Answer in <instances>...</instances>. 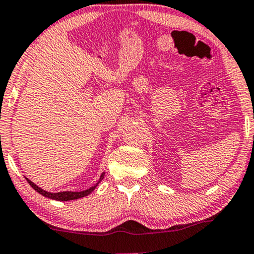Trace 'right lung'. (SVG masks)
<instances>
[{
	"label": "right lung",
	"mask_w": 254,
	"mask_h": 254,
	"mask_svg": "<svg viewBox=\"0 0 254 254\" xmlns=\"http://www.w3.org/2000/svg\"><path fill=\"white\" fill-rule=\"evenodd\" d=\"M104 178V172L102 173L101 177H99L98 182L96 183L94 186H91V188L88 189V190H84V191H79V192H73V191H62V192H48L46 190H43V189H41L40 186H37L35 183H33L30 181V179L25 178L27 179V182L30 184L31 188L34 189L35 191L38 192V193L44 195V197L47 198H50V199H54V200H61V201H68V200H75V199H79V198H83V197H86V195H89L91 193L92 191L95 190L96 188H97V185L99 184V182L102 181V179Z\"/></svg>",
	"instance_id": "add662e5"
}]
</instances>
